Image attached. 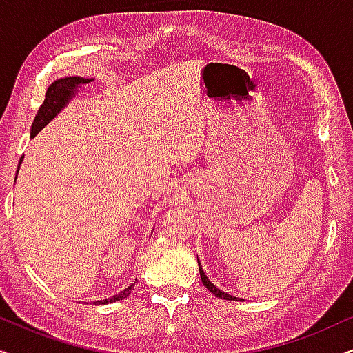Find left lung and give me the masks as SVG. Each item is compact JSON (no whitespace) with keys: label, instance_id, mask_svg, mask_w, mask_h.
Here are the masks:
<instances>
[{"label":"left lung","instance_id":"1","mask_svg":"<svg viewBox=\"0 0 353 353\" xmlns=\"http://www.w3.org/2000/svg\"><path fill=\"white\" fill-rule=\"evenodd\" d=\"M197 261H199V259H197ZM199 270H200V276H202V283L205 285V288H208L210 292L213 293V295L218 296V298H223V300H236V296H231L230 293H225V292H223V290L218 288L216 285H213L212 282H210L208 276L205 275L202 265H200V261H199ZM238 300H239V298H238Z\"/></svg>","mask_w":353,"mask_h":353}]
</instances>
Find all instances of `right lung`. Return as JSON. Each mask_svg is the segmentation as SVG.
<instances>
[{
	"label": "right lung",
	"instance_id": "1",
	"mask_svg": "<svg viewBox=\"0 0 353 353\" xmlns=\"http://www.w3.org/2000/svg\"><path fill=\"white\" fill-rule=\"evenodd\" d=\"M91 81H92V78H81V77L60 78V79H57V81H53L50 86L47 88L46 99H43L42 105H40L37 110V115H35V119L32 122V128H30V138H34L40 130H42L43 127H46L47 123L52 122V119L57 117V114L60 112V110L63 109V107L78 94L79 88L84 86V84L91 83ZM22 158H24V156H22ZM22 158L19 161V166L22 163ZM19 166H17V172H19ZM133 288H135V282L128 285L127 288H123L122 292L117 293V295L105 298V300L94 301V305H109V303L123 300V298H127L128 295H130Z\"/></svg>",
	"mask_w": 353,
	"mask_h": 353
}]
</instances>
